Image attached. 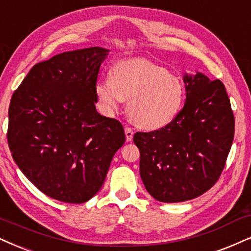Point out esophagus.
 Wrapping results in <instances>:
<instances>
[{"mask_svg": "<svg viewBox=\"0 0 251 251\" xmlns=\"http://www.w3.org/2000/svg\"><path fill=\"white\" fill-rule=\"evenodd\" d=\"M125 134H126V142H130L132 140V136H134V130H132L130 126H126V128H125Z\"/></svg>", "mask_w": 251, "mask_h": 251, "instance_id": "34e87169", "label": "esophagus"}]
</instances>
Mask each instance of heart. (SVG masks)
Returning <instances> with one entry per match:
<instances>
[{
    "mask_svg": "<svg viewBox=\"0 0 251 251\" xmlns=\"http://www.w3.org/2000/svg\"><path fill=\"white\" fill-rule=\"evenodd\" d=\"M109 79L95 83L102 110L113 114L123 101L136 126L148 130L169 125L185 101L184 81L147 59L122 60L111 67Z\"/></svg>",
    "mask_w": 251,
    "mask_h": 251,
    "instance_id": "b5f03b06",
    "label": "heart"
}]
</instances>
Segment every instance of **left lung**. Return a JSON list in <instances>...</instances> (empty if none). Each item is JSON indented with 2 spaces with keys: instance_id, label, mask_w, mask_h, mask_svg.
<instances>
[{
  "instance_id": "8db88e82",
  "label": "left lung",
  "mask_w": 251,
  "mask_h": 251,
  "mask_svg": "<svg viewBox=\"0 0 251 251\" xmlns=\"http://www.w3.org/2000/svg\"><path fill=\"white\" fill-rule=\"evenodd\" d=\"M186 101L158 130L136 132L140 173L147 191L162 202L201 196L220 178L234 140V114L225 85L202 73L184 75Z\"/></svg>"
}]
</instances>
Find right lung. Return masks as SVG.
Instances as JSON below:
<instances>
[{"label": "right lung", "mask_w": 251, "mask_h": 251, "mask_svg": "<svg viewBox=\"0 0 251 251\" xmlns=\"http://www.w3.org/2000/svg\"><path fill=\"white\" fill-rule=\"evenodd\" d=\"M108 52L87 48L54 55L36 64L12 94V158L40 192L63 202L94 197L126 142L119 121L95 108V83Z\"/></svg>", "instance_id": "add662e5"}]
</instances>
